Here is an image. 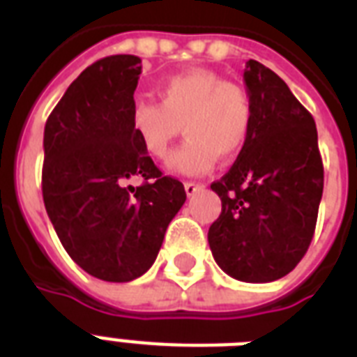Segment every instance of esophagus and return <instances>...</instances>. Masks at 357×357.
<instances>
[{
	"label": "esophagus",
	"mask_w": 357,
	"mask_h": 357,
	"mask_svg": "<svg viewBox=\"0 0 357 357\" xmlns=\"http://www.w3.org/2000/svg\"><path fill=\"white\" fill-rule=\"evenodd\" d=\"M200 189H204V185L202 183H195V181H185V192L189 196H192L195 192H198Z\"/></svg>",
	"instance_id": "esophagus-1"
}]
</instances>
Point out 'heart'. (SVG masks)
<instances>
[{
    "mask_svg": "<svg viewBox=\"0 0 357 357\" xmlns=\"http://www.w3.org/2000/svg\"><path fill=\"white\" fill-rule=\"evenodd\" d=\"M161 102L137 100L131 128L151 157H167L183 123L187 140L168 159L174 172L198 176L211 170L218 155L235 157L254 126L248 89L207 68L170 75L159 85Z\"/></svg>",
    "mask_w": 357,
    "mask_h": 357,
    "instance_id": "obj_1",
    "label": "heart"
}]
</instances>
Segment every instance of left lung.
Returning a JSON list of instances; mask_svg holds the SVG:
<instances>
[{
	"mask_svg": "<svg viewBox=\"0 0 357 357\" xmlns=\"http://www.w3.org/2000/svg\"><path fill=\"white\" fill-rule=\"evenodd\" d=\"M244 83L254 126L234 167L211 183L222 213L207 238L226 274L266 283L289 274L310 248L324 168L315 120L285 81L250 59Z\"/></svg>",
	"mask_w": 357,
	"mask_h": 357,
	"instance_id": "1",
	"label": "left lung"
}]
</instances>
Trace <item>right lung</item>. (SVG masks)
<instances>
[{"label":"right lung","mask_w":357,"mask_h":357,"mask_svg":"<svg viewBox=\"0 0 357 357\" xmlns=\"http://www.w3.org/2000/svg\"><path fill=\"white\" fill-rule=\"evenodd\" d=\"M140 72L135 55L100 59L66 89L44 128L47 217L70 257L103 282L142 276L187 198L131 128ZM131 177L143 185H129Z\"/></svg>","instance_id":"right-lung-1"}]
</instances>
